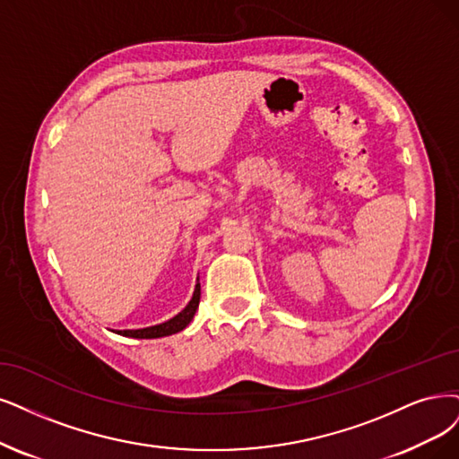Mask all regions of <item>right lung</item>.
<instances>
[{
	"instance_id": "add662e5",
	"label": "right lung",
	"mask_w": 459,
	"mask_h": 459,
	"mask_svg": "<svg viewBox=\"0 0 459 459\" xmlns=\"http://www.w3.org/2000/svg\"><path fill=\"white\" fill-rule=\"evenodd\" d=\"M198 302H200V283H196L193 299H191L189 304H186L185 310H181L176 317L166 321V324H160V325H155V327H147V329L117 331V333L123 334V336H132V338H159V336H168V334L179 333L191 324V319L195 317V312L198 308Z\"/></svg>"
}]
</instances>
